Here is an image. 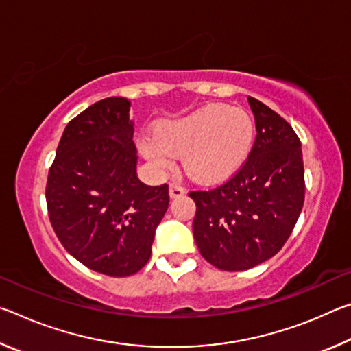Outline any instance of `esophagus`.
Wrapping results in <instances>:
<instances>
[{
  "mask_svg": "<svg viewBox=\"0 0 351 351\" xmlns=\"http://www.w3.org/2000/svg\"><path fill=\"white\" fill-rule=\"evenodd\" d=\"M184 192H186V189H184L181 184H178V182H170V186H169V193H170V197L171 198H178V197H181V195H184Z\"/></svg>",
  "mask_w": 351,
  "mask_h": 351,
  "instance_id": "obj_1",
  "label": "esophagus"
}]
</instances>
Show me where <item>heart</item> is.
<instances>
[{"label":"heart","instance_id":"heart-1","mask_svg":"<svg viewBox=\"0 0 351 351\" xmlns=\"http://www.w3.org/2000/svg\"><path fill=\"white\" fill-rule=\"evenodd\" d=\"M254 121L245 110L207 104L164 122L156 136L145 134L141 152L159 170L182 156L186 175L199 182L228 180L239 170L254 144Z\"/></svg>","mask_w":351,"mask_h":351}]
</instances>
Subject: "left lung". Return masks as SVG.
I'll list each match as a JSON object with an SVG mask.
<instances>
[{"label": "left lung", "instance_id": "1", "mask_svg": "<svg viewBox=\"0 0 351 351\" xmlns=\"http://www.w3.org/2000/svg\"><path fill=\"white\" fill-rule=\"evenodd\" d=\"M257 136L246 162L221 186L190 192L193 237L221 271H246L276 255L289 239L305 199L302 144L293 127L247 97Z\"/></svg>", "mask_w": 351, "mask_h": 351}]
</instances>
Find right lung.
Listing matches in <instances>:
<instances>
[{
    "mask_svg": "<svg viewBox=\"0 0 351 351\" xmlns=\"http://www.w3.org/2000/svg\"><path fill=\"white\" fill-rule=\"evenodd\" d=\"M130 100L106 97L71 121L46 184V204L64 249L96 272L133 276L150 260L154 230L169 207V186H147Z\"/></svg>",
    "mask_w": 351,
    "mask_h": 351,
    "instance_id": "obj_1",
    "label": "right lung"
}]
</instances>
